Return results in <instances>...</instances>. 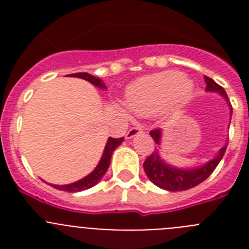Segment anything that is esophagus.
Segmentation results:
<instances>
[{"instance_id":"34e87169","label":"esophagus","mask_w":249,"mask_h":249,"mask_svg":"<svg viewBox=\"0 0 249 249\" xmlns=\"http://www.w3.org/2000/svg\"><path fill=\"white\" fill-rule=\"evenodd\" d=\"M142 132H143V128H142V126L131 127V128L128 129V132L126 133V138L135 137V136H137L138 133H142Z\"/></svg>"}]
</instances>
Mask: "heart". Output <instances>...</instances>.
<instances>
[{
  "mask_svg": "<svg viewBox=\"0 0 249 249\" xmlns=\"http://www.w3.org/2000/svg\"><path fill=\"white\" fill-rule=\"evenodd\" d=\"M192 83L183 80L181 72L166 71L138 81L127 91L129 108L138 114L153 113L172 98L182 106L190 98Z\"/></svg>",
  "mask_w": 249,
  "mask_h": 249,
  "instance_id": "1",
  "label": "heart"
}]
</instances>
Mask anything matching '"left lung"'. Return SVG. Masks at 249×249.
<instances>
[{"label":"left lung","mask_w":249,"mask_h":249,"mask_svg":"<svg viewBox=\"0 0 249 249\" xmlns=\"http://www.w3.org/2000/svg\"><path fill=\"white\" fill-rule=\"evenodd\" d=\"M206 80L207 91H215L222 94L226 100L228 101V96L224 91L222 86L218 83H215L212 78L204 76ZM149 135L152 138L155 140L157 144H160V129L155 128L149 132ZM227 144H224L221 148L219 153L217 157L211 160L208 163L204 166L199 167V168H193V169H178L173 168V167L168 166L160 160V153L158 151H153L148 157L146 158L143 163V168L146 175L151 179V182L158 186L160 188H163L167 191H172V192H177V191H186L193 188V187L198 186L199 183L207 179L212 175V172L215 169V167L218 166L221 160L223 158L226 149H227Z\"/></svg>","instance_id":"obj_1"}]
</instances>
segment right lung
<instances>
[{
    "instance_id": "obj_1",
    "label": "right lung",
    "mask_w": 249,
    "mask_h": 249,
    "mask_svg": "<svg viewBox=\"0 0 249 249\" xmlns=\"http://www.w3.org/2000/svg\"><path fill=\"white\" fill-rule=\"evenodd\" d=\"M68 76H72V77H78V78H83V80L89 81L91 82L92 85L97 86L100 89H106L105 85H103L102 81L97 77L91 76V74L86 73V72H80V73H72V74H68ZM123 137L121 138H112L109 137L108 141H107V143H106L105 147V151H103V155L102 158H101L100 163L98 166L96 167L93 172L89 173L87 177L82 178L80 181L74 182V183L71 184H65V186H57V184H51L52 187H54L56 190L59 191H66V192H80V191H85V190H89L91 187H93L94 184H97L100 182L101 178L105 176V173L107 172V169L109 167V162H111V157H112V153L121 143H122Z\"/></svg>"
}]
</instances>
